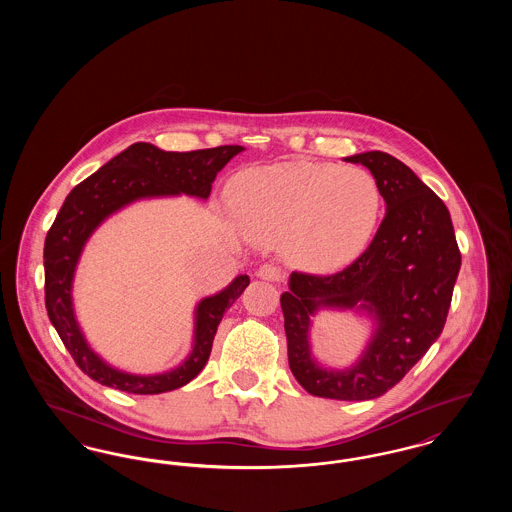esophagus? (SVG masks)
<instances>
[{"instance_id": "esophagus-1", "label": "esophagus", "mask_w": 512, "mask_h": 512, "mask_svg": "<svg viewBox=\"0 0 512 512\" xmlns=\"http://www.w3.org/2000/svg\"><path fill=\"white\" fill-rule=\"evenodd\" d=\"M257 276L263 278V280H268V282H280L284 278V272H282V268L278 267V265L267 263V265L259 268Z\"/></svg>"}]
</instances>
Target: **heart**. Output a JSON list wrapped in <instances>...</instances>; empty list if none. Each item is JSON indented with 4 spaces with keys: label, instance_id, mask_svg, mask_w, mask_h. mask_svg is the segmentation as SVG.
I'll use <instances>...</instances> for the list:
<instances>
[{
    "label": "heart",
    "instance_id": "b5f03b06",
    "mask_svg": "<svg viewBox=\"0 0 512 512\" xmlns=\"http://www.w3.org/2000/svg\"><path fill=\"white\" fill-rule=\"evenodd\" d=\"M230 205L261 242L284 240L295 267L334 272L370 244L382 217V188L363 167L282 163L238 174Z\"/></svg>",
    "mask_w": 512,
    "mask_h": 512
}]
</instances>
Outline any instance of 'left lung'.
Masks as SVG:
<instances>
[{
    "mask_svg": "<svg viewBox=\"0 0 512 512\" xmlns=\"http://www.w3.org/2000/svg\"><path fill=\"white\" fill-rule=\"evenodd\" d=\"M345 161L365 165L388 205L365 251L334 274L292 272L282 293L288 361L301 388L317 397L366 401L391 390L438 340L461 268V251L445 203L405 163L384 151ZM318 306L372 312L379 328L364 359L336 373L308 353V318Z\"/></svg>",
    "mask_w": 512,
    "mask_h": 512,
    "instance_id": "obj_1",
    "label": "left lung"
}]
</instances>
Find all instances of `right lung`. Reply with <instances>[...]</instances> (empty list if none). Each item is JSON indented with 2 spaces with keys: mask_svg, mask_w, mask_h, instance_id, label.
<instances>
[{
  "mask_svg": "<svg viewBox=\"0 0 512 512\" xmlns=\"http://www.w3.org/2000/svg\"><path fill=\"white\" fill-rule=\"evenodd\" d=\"M242 149L219 146L180 153L138 142L126 147L67 195L44 244L46 309L74 363L92 380L126 393L153 395L182 388L203 370L220 320L247 288L249 276H238L226 290L197 305L194 349L182 365L165 374L134 376L103 363L84 340L74 318L71 297L74 268L90 234L111 213L142 197L188 194L207 199L217 172Z\"/></svg>",
  "mask_w": 512,
  "mask_h": 512,
  "instance_id": "add662e5",
  "label": "right lung"
}]
</instances>
